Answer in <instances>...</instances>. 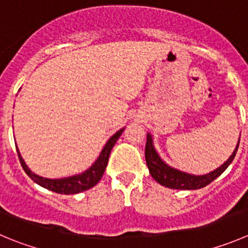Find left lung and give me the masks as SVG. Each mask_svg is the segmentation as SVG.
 Segmentation results:
<instances>
[{"label":"left lung","mask_w":248,"mask_h":248,"mask_svg":"<svg viewBox=\"0 0 248 248\" xmlns=\"http://www.w3.org/2000/svg\"><path fill=\"white\" fill-rule=\"evenodd\" d=\"M240 143V140H239ZM239 144L236 145V149L234 150L232 155L230 156L229 160L224 162V165L220 166L213 172L208 173L205 175H193L188 173L180 172V170H174L166 165L157 153L155 151L151 140V136H146V144H145V160L148 165L150 174L157 183H160L163 186H167L170 189H178V190H194V189H201L210 183H212L216 178L219 177L223 172L228 168V166L232 162L235 155H236Z\"/></svg>","instance_id":"obj_1"}]
</instances>
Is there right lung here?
<instances>
[{"label": "right lung", "mask_w": 248, "mask_h": 248, "mask_svg": "<svg viewBox=\"0 0 248 248\" xmlns=\"http://www.w3.org/2000/svg\"><path fill=\"white\" fill-rule=\"evenodd\" d=\"M122 131H124V128L117 131L116 133L109 139V141H108L107 145L104 146L103 151L100 153L99 157H98V160L93 163L92 167L88 168L86 172L81 173V174L73 175V177L69 178H63V179H47V178L38 177L37 174H35V173H32L29 170L28 166L25 165L24 160L21 158L20 154H19L18 148H16V153H18L19 161H20L23 170H25L26 174H28L33 182L37 183L38 185H41L43 188L48 189V190H52L58 194H65V195L78 194L81 193V191H85L93 188V186L102 179L105 168H107L108 166L110 153H111L112 148H114L115 143L117 141L119 137L121 136Z\"/></svg>", "instance_id": "right-lung-1"}]
</instances>
